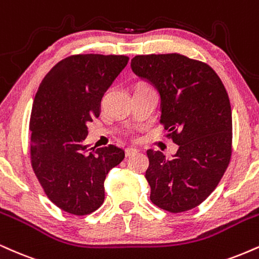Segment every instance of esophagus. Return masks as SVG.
Wrapping results in <instances>:
<instances>
[{
    "instance_id": "1",
    "label": "esophagus",
    "mask_w": 259,
    "mask_h": 259,
    "mask_svg": "<svg viewBox=\"0 0 259 259\" xmlns=\"http://www.w3.org/2000/svg\"><path fill=\"white\" fill-rule=\"evenodd\" d=\"M138 152L139 151L136 148H133V147L125 148V155H126V157H132V155L136 154V153H138Z\"/></svg>"
}]
</instances>
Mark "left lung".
Instances as JSON below:
<instances>
[{
  "label": "left lung",
  "mask_w": 259,
  "mask_h": 259,
  "mask_svg": "<svg viewBox=\"0 0 259 259\" xmlns=\"http://www.w3.org/2000/svg\"><path fill=\"white\" fill-rule=\"evenodd\" d=\"M133 72L160 96V123L179 145L171 159L147 151L151 200L169 212L197 207L216 188L232 154V108L217 73L181 54L138 55Z\"/></svg>",
  "instance_id": "obj_1"
}]
</instances>
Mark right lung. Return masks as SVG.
<instances>
[{
    "instance_id": "add662e5",
    "label": "right lung",
    "mask_w": 259,
    "mask_h": 259,
    "mask_svg": "<svg viewBox=\"0 0 259 259\" xmlns=\"http://www.w3.org/2000/svg\"><path fill=\"white\" fill-rule=\"evenodd\" d=\"M127 61L124 55H72L47 73L36 93L31 164L49 200L68 213L98 210L108 171L125 157L116 146L95 149L84 140L87 124L100 116L102 96Z\"/></svg>"
}]
</instances>
